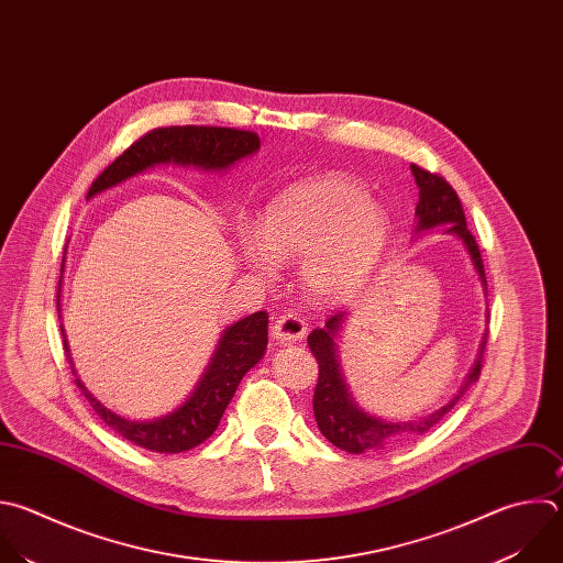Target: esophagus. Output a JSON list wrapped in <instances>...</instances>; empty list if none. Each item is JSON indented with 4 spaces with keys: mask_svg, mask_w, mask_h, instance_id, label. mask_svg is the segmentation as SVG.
<instances>
[{
    "mask_svg": "<svg viewBox=\"0 0 563 563\" xmlns=\"http://www.w3.org/2000/svg\"><path fill=\"white\" fill-rule=\"evenodd\" d=\"M274 338L278 342H291V340H302L307 333V320L300 313L287 311L274 322Z\"/></svg>",
    "mask_w": 563,
    "mask_h": 563,
    "instance_id": "1",
    "label": "esophagus"
}]
</instances>
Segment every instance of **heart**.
Returning a JSON list of instances; mask_svg holds the SVG:
<instances>
[{
	"label": "heart",
	"instance_id": "1",
	"mask_svg": "<svg viewBox=\"0 0 563 563\" xmlns=\"http://www.w3.org/2000/svg\"><path fill=\"white\" fill-rule=\"evenodd\" d=\"M389 236L387 210L342 174L300 180L265 212L261 232H243L245 263L263 278L302 263V283L320 302L355 291L376 267Z\"/></svg>",
	"mask_w": 563,
	"mask_h": 563
}]
</instances>
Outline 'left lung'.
<instances>
[{"label":"left lung","mask_w":563,"mask_h":563,"mask_svg":"<svg viewBox=\"0 0 563 563\" xmlns=\"http://www.w3.org/2000/svg\"><path fill=\"white\" fill-rule=\"evenodd\" d=\"M411 172L416 176V183L420 187V203L416 210L418 217V230H431L435 225H446L451 234L460 236L462 243L466 245L471 261L486 285L484 276V263L479 247L475 243V236L466 228L464 210L460 203V197L455 195L453 187L449 185L446 178H442L435 172H429L416 163H411ZM344 313H335L324 322V329H313L307 338L311 353L318 360V385L313 391V416L318 422L320 433L338 449L346 453H371V451H383L396 442L416 438L427 433L431 427H435L462 398V394L479 378L482 373V360H484V346L482 353L468 373V380L462 387V391L440 411L411 420V422H383L373 416H366L355 407V402L349 396V389L342 380V373L338 366V355H335V333L342 324Z\"/></svg>","instance_id":"1"}]
</instances>
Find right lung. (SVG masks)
<instances>
[{
    "label": "right lung",
    "mask_w": 563,
    "mask_h": 563,
    "mask_svg": "<svg viewBox=\"0 0 563 563\" xmlns=\"http://www.w3.org/2000/svg\"><path fill=\"white\" fill-rule=\"evenodd\" d=\"M261 139L256 132L239 128L214 125H169L154 128L134 141L121 156H117L90 185L88 199L108 190V187L156 165L178 163L197 165L203 169H223L239 158L256 152ZM267 313L256 311L236 324L228 327L217 353L201 378L199 387L183 407L174 413L152 420H125L101 402H97L81 380H75L95 413L123 440L154 451V453H183L203 444L219 427L228 405L232 402L239 383L245 373L263 357L267 349ZM64 333V329H62ZM66 353H68V344Z\"/></svg>",
    "instance_id": "1"
}]
</instances>
